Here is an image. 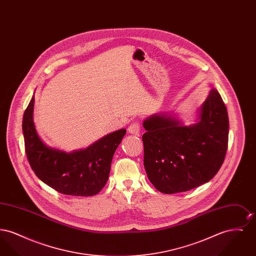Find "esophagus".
I'll return each instance as SVG.
<instances>
[{"instance_id":"1","label":"esophagus","mask_w":256,"mask_h":256,"mask_svg":"<svg viewBox=\"0 0 256 256\" xmlns=\"http://www.w3.org/2000/svg\"><path fill=\"white\" fill-rule=\"evenodd\" d=\"M128 130L130 134H134V135H138L140 132V124L137 122H132L128 128Z\"/></svg>"}]
</instances>
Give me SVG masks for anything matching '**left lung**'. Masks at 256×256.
Masks as SVG:
<instances>
[{"label": "left lung", "mask_w": 256, "mask_h": 256, "mask_svg": "<svg viewBox=\"0 0 256 256\" xmlns=\"http://www.w3.org/2000/svg\"><path fill=\"white\" fill-rule=\"evenodd\" d=\"M210 86L195 124L186 126L168 112L156 113L143 122L144 167L161 193L186 192L208 182L224 160L228 115L218 90Z\"/></svg>", "instance_id": "1"}]
</instances>
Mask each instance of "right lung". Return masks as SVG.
I'll list each match as a JSON object with an SVG mask.
<instances>
[{
  "instance_id": "add662e5",
  "label": "right lung",
  "mask_w": 256,
  "mask_h": 256,
  "mask_svg": "<svg viewBox=\"0 0 256 256\" xmlns=\"http://www.w3.org/2000/svg\"><path fill=\"white\" fill-rule=\"evenodd\" d=\"M34 95L23 116L26 158L37 178L64 195L98 194L108 182L114 152L126 132L124 128L98 139L86 148L67 152L50 146L38 135L34 122Z\"/></svg>"
}]
</instances>
